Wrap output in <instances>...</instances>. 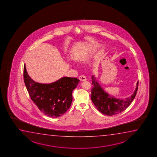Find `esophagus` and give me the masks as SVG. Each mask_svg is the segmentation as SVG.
Listing matches in <instances>:
<instances>
[{"instance_id":"34e87169","label":"esophagus","mask_w":157,"mask_h":157,"mask_svg":"<svg viewBox=\"0 0 157 157\" xmlns=\"http://www.w3.org/2000/svg\"><path fill=\"white\" fill-rule=\"evenodd\" d=\"M79 79L80 80V81H85V80H86L87 79H86V78L85 77L84 75H80L79 77Z\"/></svg>"}]
</instances>
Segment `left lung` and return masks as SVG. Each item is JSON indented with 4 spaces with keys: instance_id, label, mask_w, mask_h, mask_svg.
<instances>
[{
    "instance_id": "left-lung-1",
    "label": "left lung",
    "mask_w": 157,
    "mask_h": 157,
    "mask_svg": "<svg viewBox=\"0 0 157 157\" xmlns=\"http://www.w3.org/2000/svg\"><path fill=\"white\" fill-rule=\"evenodd\" d=\"M93 87L91 89V100L101 113L108 116L121 113L127 108L134 99L138 91V84L133 94L125 99H117L106 93L101 88L94 75L92 76Z\"/></svg>"
}]
</instances>
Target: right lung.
I'll use <instances>...</instances> for the list:
<instances>
[{"instance_id":"add662e5","label":"right lung","mask_w":157,"mask_h":157,"mask_svg":"<svg viewBox=\"0 0 157 157\" xmlns=\"http://www.w3.org/2000/svg\"><path fill=\"white\" fill-rule=\"evenodd\" d=\"M23 77L31 99L40 111L53 118L62 116L70 108L73 90L80 81L77 78L63 77L50 84L35 82L29 77L25 65Z\"/></svg>"}]
</instances>
